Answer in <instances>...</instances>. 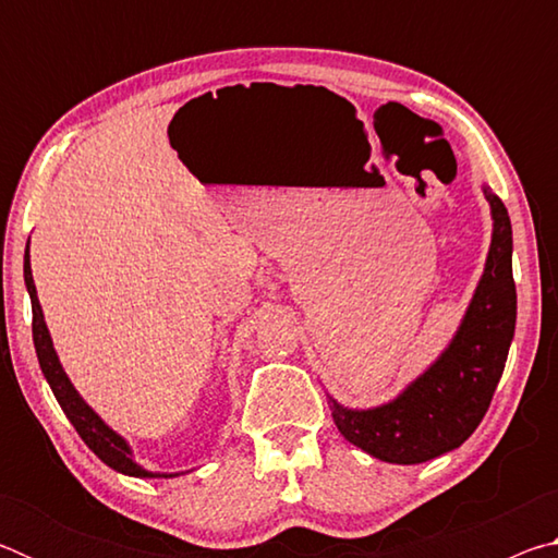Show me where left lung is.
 Returning a JSON list of instances; mask_svg holds the SVG:
<instances>
[{
    "label": "left lung",
    "mask_w": 558,
    "mask_h": 558,
    "mask_svg": "<svg viewBox=\"0 0 558 558\" xmlns=\"http://www.w3.org/2000/svg\"><path fill=\"white\" fill-rule=\"evenodd\" d=\"M493 209V243L485 272L446 352L393 401L354 411L332 403L342 436L369 456L415 465L456 450L480 426L505 372L517 323L512 223L502 199L485 186Z\"/></svg>",
    "instance_id": "left-lung-1"
}]
</instances>
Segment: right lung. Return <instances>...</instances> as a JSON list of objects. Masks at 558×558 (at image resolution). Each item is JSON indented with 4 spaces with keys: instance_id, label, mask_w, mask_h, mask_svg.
<instances>
[{
    "instance_id": "obj_1",
    "label": "right lung",
    "mask_w": 558,
    "mask_h": 558,
    "mask_svg": "<svg viewBox=\"0 0 558 558\" xmlns=\"http://www.w3.org/2000/svg\"><path fill=\"white\" fill-rule=\"evenodd\" d=\"M24 282H26V290H29V298H32V315H34L32 335H34V347H36V356H39L41 372L46 376V381H49V386H51L56 401L61 403L63 413L69 415V421L73 423V428L78 430L83 442H86V446L96 452V456L106 462V465L122 472V475L172 477V475H159V472H147L145 468H140L137 462L132 460V450L128 442L122 440L116 430L108 428L106 423H102L100 415L81 399L78 391L73 389V384L69 376H65L59 356H56L51 335L44 323L39 298H36V286H34L32 263H29V245H26V253H24Z\"/></svg>"
}]
</instances>
